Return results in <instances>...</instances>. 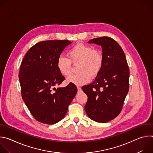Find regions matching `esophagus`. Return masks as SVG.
<instances>
[{"label": "esophagus", "mask_w": 153, "mask_h": 153, "mask_svg": "<svg viewBox=\"0 0 153 153\" xmlns=\"http://www.w3.org/2000/svg\"><path fill=\"white\" fill-rule=\"evenodd\" d=\"M77 91H81L82 89H81L80 87H79V86H77Z\"/></svg>", "instance_id": "obj_1"}]
</instances>
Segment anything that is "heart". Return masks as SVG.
Wrapping results in <instances>:
<instances>
[{"instance_id":"heart-1","label":"heart","mask_w":153,"mask_h":153,"mask_svg":"<svg viewBox=\"0 0 153 153\" xmlns=\"http://www.w3.org/2000/svg\"><path fill=\"white\" fill-rule=\"evenodd\" d=\"M68 57L60 56L57 60V67L60 73L69 76L73 72L72 63L79 62V73L71 76L67 79V82L77 86L88 83L93 78L96 77L100 72L103 64V56L98 49L84 43H78L68 52Z\"/></svg>"}]
</instances>
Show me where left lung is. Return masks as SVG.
Segmentation results:
<instances>
[{
  "mask_svg": "<svg viewBox=\"0 0 153 153\" xmlns=\"http://www.w3.org/2000/svg\"><path fill=\"white\" fill-rule=\"evenodd\" d=\"M88 43L102 46L103 64L94 82L82 87L88 96L85 110L91 119L106 123L122 110L129 91V70L122 48L111 37H97Z\"/></svg>",
  "mask_w": 153,
  "mask_h": 153,
  "instance_id": "8db88e82",
  "label": "left lung"
}]
</instances>
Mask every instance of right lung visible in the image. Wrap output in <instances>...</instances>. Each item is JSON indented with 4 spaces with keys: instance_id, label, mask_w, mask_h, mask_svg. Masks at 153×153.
<instances>
[{
    "instance_id": "1",
    "label": "right lung",
    "mask_w": 153,
    "mask_h": 153,
    "mask_svg": "<svg viewBox=\"0 0 153 153\" xmlns=\"http://www.w3.org/2000/svg\"><path fill=\"white\" fill-rule=\"evenodd\" d=\"M68 40L41 41L28 51L22 61L19 78L22 99L33 117L52 125L62 120L76 96L75 85L56 88L65 79L57 67Z\"/></svg>"
}]
</instances>
